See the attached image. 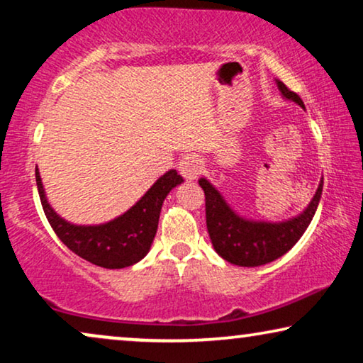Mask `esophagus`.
<instances>
[{
    "label": "esophagus",
    "mask_w": 363,
    "mask_h": 363,
    "mask_svg": "<svg viewBox=\"0 0 363 363\" xmlns=\"http://www.w3.org/2000/svg\"><path fill=\"white\" fill-rule=\"evenodd\" d=\"M203 168V162L198 155H186L183 157L180 163H178V170L186 180H195V178L200 175Z\"/></svg>",
    "instance_id": "1"
}]
</instances>
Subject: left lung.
<instances>
[{
	"mask_svg": "<svg viewBox=\"0 0 363 363\" xmlns=\"http://www.w3.org/2000/svg\"><path fill=\"white\" fill-rule=\"evenodd\" d=\"M276 84L282 97L304 107V102L296 92L289 91L281 81H276ZM198 183L205 191L206 228L215 251L231 264L256 267L286 255L301 240L319 206L324 178L301 215L276 223L247 220L238 215L206 178H200Z\"/></svg>",
	"mask_w": 363,
	"mask_h": 363,
	"instance_id": "1",
	"label": "left lung"
}]
</instances>
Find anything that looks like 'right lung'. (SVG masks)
Wrapping results in <instances>:
<instances>
[{
    "label": "right lung",
    "mask_w": 363,
    "mask_h": 363,
    "mask_svg": "<svg viewBox=\"0 0 363 363\" xmlns=\"http://www.w3.org/2000/svg\"><path fill=\"white\" fill-rule=\"evenodd\" d=\"M183 178L177 170L162 175L132 208L101 225H74L57 215L49 205L41 175L36 168V185L49 225L64 245L92 264L106 269H122L147 256L157 235L158 218L168 193Z\"/></svg>",
    "instance_id": "add662e5"
}]
</instances>
